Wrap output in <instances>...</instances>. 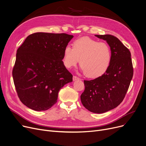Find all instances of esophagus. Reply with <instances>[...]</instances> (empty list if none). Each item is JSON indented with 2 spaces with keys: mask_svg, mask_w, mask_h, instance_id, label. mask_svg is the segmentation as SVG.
Returning <instances> with one entry per match:
<instances>
[{
  "mask_svg": "<svg viewBox=\"0 0 146 146\" xmlns=\"http://www.w3.org/2000/svg\"><path fill=\"white\" fill-rule=\"evenodd\" d=\"M79 79H80L78 77H77V76H73V80H74V81H75V80H79Z\"/></svg>",
  "mask_w": 146,
  "mask_h": 146,
  "instance_id": "esophagus-1",
  "label": "esophagus"
}]
</instances>
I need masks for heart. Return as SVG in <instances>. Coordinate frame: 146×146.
<instances>
[{"label": "heart", "instance_id": "1", "mask_svg": "<svg viewBox=\"0 0 146 146\" xmlns=\"http://www.w3.org/2000/svg\"><path fill=\"white\" fill-rule=\"evenodd\" d=\"M80 66L86 76L95 78L108 68L112 60V51L106 42H99L88 37L76 40L73 48L67 45L63 51V61L66 68Z\"/></svg>", "mask_w": 146, "mask_h": 146}]
</instances>
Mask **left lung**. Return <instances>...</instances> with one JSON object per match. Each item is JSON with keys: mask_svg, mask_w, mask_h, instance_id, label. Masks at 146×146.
<instances>
[{"mask_svg": "<svg viewBox=\"0 0 146 146\" xmlns=\"http://www.w3.org/2000/svg\"><path fill=\"white\" fill-rule=\"evenodd\" d=\"M105 40L112 51L111 64L101 76L84 80L80 96L83 105L89 111L102 113L114 109L123 101L133 76L131 52L118 38L111 35H95Z\"/></svg>", "mask_w": 146, "mask_h": 146, "instance_id": "left-lung-1", "label": "left lung"}]
</instances>
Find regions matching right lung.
Segmentation results:
<instances>
[{
	"instance_id": "right-lung-1",
	"label": "right lung",
	"mask_w": 146,
	"mask_h": 146,
	"mask_svg": "<svg viewBox=\"0 0 146 146\" xmlns=\"http://www.w3.org/2000/svg\"><path fill=\"white\" fill-rule=\"evenodd\" d=\"M73 36L67 34H31L17 50L12 70L21 101L29 108L46 111L54 105L58 92L73 81L63 64V51Z\"/></svg>"
}]
</instances>
